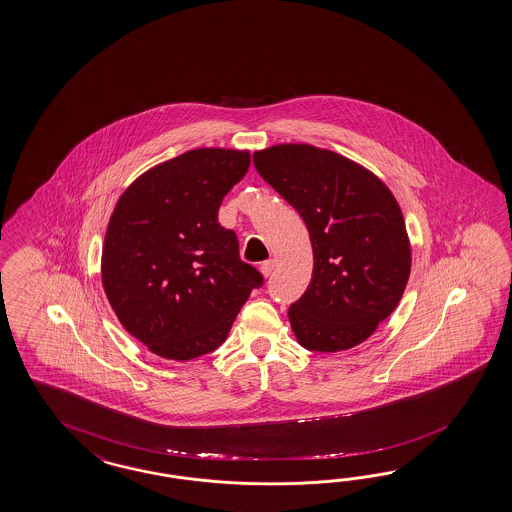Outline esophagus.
Listing matches in <instances>:
<instances>
[{"label": "esophagus", "instance_id": "34e87169", "mask_svg": "<svg viewBox=\"0 0 512 512\" xmlns=\"http://www.w3.org/2000/svg\"><path fill=\"white\" fill-rule=\"evenodd\" d=\"M275 262L274 261H264L261 264V272L264 277H268V275L274 274Z\"/></svg>", "mask_w": 512, "mask_h": 512}]
</instances>
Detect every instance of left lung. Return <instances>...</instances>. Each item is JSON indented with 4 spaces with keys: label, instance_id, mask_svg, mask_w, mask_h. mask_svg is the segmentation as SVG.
I'll use <instances>...</instances> for the list:
<instances>
[{
    "label": "left lung",
    "instance_id": "8db88e82",
    "mask_svg": "<svg viewBox=\"0 0 512 512\" xmlns=\"http://www.w3.org/2000/svg\"><path fill=\"white\" fill-rule=\"evenodd\" d=\"M253 164L309 229L311 283L288 309L298 342L324 353L361 344L398 307L411 274L398 201L361 164L309 144L257 151Z\"/></svg>",
    "mask_w": 512,
    "mask_h": 512
}]
</instances>
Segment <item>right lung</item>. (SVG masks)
Returning <instances> with one entry per match:
<instances>
[{"instance_id": "obj_1", "label": "right lung", "mask_w": 512, "mask_h": 512, "mask_svg": "<svg viewBox=\"0 0 512 512\" xmlns=\"http://www.w3.org/2000/svg\"><path fill=\"white\" fill-rule=\"evenodd\" d=\"M248 168L250 151L190 150L140 175L114 207L101 283L125 331L163 359L218 348L264 281L240 261L235 231L218 224Z\"/></svg>"}]
</instances>
